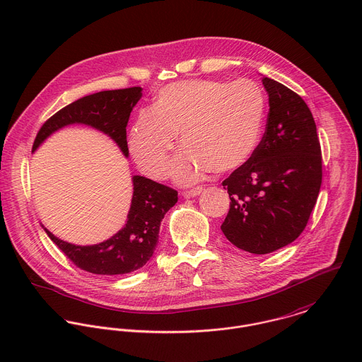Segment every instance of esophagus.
I'll return each mask as SVG.
<instances>
[{"instance_id": "obj_1", "label": "esophagus", "mask_w": 362, "mask_h": 362, "mask_svg": "<svg viewBox=\"0 0 362 362\" xmlns=\"http://www.w3.org/2000/svg\"><path fill=\"white\" fill-rule=\"evenodd\" d=\"M202 192H203V187L197 186V187H193V189H190V190H185V192H182V196H183L185 199H192V197L199 196Z\"/></svg>"}]
</instances>
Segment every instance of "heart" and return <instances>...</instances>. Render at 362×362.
<instances>
[{
	"mask_svg": "<svg viewBox=\"0 0 362 362\" xmlns=\"http://www.w3.org/2000/svg\"><path fill=\"white\" fill-rule=\"evenodd\" d=\"M266 95L259 83L187 79L163 86L152 110L143 109L129 132V151L146 176L162 179L179 141L185 145L170 173L180 183L199 179L209 169L225 173L242 166L260 140Z\"/></svg>",
	"mask_w": 362,
	"mask_h": 362,
	"instance_id": "heart-1",
	"label": "heart"
}]
</instances>
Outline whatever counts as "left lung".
Masks as SVG:
<instances>
[{
    "label": "left lung",
    "mask_w": 362,
    "mask_h": 362,
    "mask_svg": "<svg viewBox=\"0 0 362 362\" xmlns=\"http://www.w3.org/2000/svg\"><path fill=\"white\" fill-rule=\"evenodd\" d=\"M266 132L252 156L222 182L230 204L221 229L236 247L272 253L305 229L322 185V151L305 100L263 76Z\"/></svg>",
    "instance_id": "8db88e82"
}]
</instances>
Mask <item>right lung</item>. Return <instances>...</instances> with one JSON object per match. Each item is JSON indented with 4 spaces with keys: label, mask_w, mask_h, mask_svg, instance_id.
<instances>
[{
    "label": "right lung",
    "mask_w": 362,
    "mask_h": 362,
    "mask_svg": "<svg viewBox=\"0 0 362 362\" xmlns=\"http://www.w3.org/2000/svg\"><path fill=\"white\" fill-rule=\"evenodd\" d=\"M143 96V88L102 90L83 96L53 115L39 130L32 151L54 132L85 124L107 134L124 156H129L126 127L130 113ZM133 197L126 225L105 242L78 246L46 230L59 249L81 270L92 274L117 276L141 269L152 257L165 214L177 203V192L144 176H133Z\"/></svg>",
    "instance_id": "obj_1"
}]
</instances>
